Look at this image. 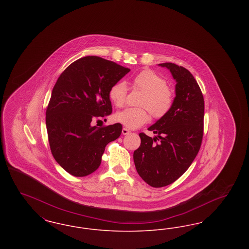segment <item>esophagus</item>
<instances>
[{
  "label": "esophagus",
  "mask_w": 249,
  "mask_h": 249,
  "mask_svg": "<svg viewBox=\"0 0 249 249\" xmlns=\"http://www.w3.org/2000/svg\"><path fill=\"white\" fill-rule=\"evenodd\" d=\"M130 130H128L127 128H123V129H122V134H123V135H127V134H130Z\"/></svg>",
  "instance_id": "34e87169"
}]
</instances>
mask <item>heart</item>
Instances as JSON below:
<instances>
[{
    "label": "heart",
    "mask_w": 249,
    "mask_h": 249,
    "mask_svg": "<svg viewBox=\"0 0 249 249\" xmlns=\"http://www.w3.org/2000/svg\"><path fill=\"white\" fill-rule=\"evenodd\" d=\"M134 89L143 91L138 108H126L115 115V120L128 129H137L145 124L150 113L156 119L164 117L174 103V93L167 86L165 79L152 70L145 69L138 72L132 79ZM127 85L123 81L114 84L109 89V98L117 107L126 103Z\"/></svg>",
    "instance_id": "1"
}]
</instances>
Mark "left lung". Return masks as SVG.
Instances as JSON below:
<instances>
[{"label":"left lung","mask_w":249,"mask_h":249,"mask_svg":"<svg viewBox=\"0 0 249 249\" xmlns=\"http://www.w3.org/2000/svg\"><path fill=\"white\" fill-rule=\"evenodd\" d=\"M160 66L177 81L176 98L165 116L148 128L157 136L139 133L141 144L133 152L137 173L153 188L174 183L189 169L201 147L204 118L203 96L190 71L171 62Z\"/></svg>","instance_id":"left-lung-1"}]
</instances>
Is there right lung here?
I'll return each mask as SVG.
<instances>
[{
	"mask_svg": "<svg viewBox=\"0 0 249 249\" xmlns=\"http://www.w3.org/2000/svg\"><path fill=\"white\" fill-rule=\"evenodd\" d=\"M130 70L111 60L88 56L71 63L55 84L46 112L48 142L56 161L73 177L95 172L108 142L122 125L98 128L91 122L112 113L110 88Z\"/></svg>",
	"mask_w": 249,
	"mask_h": 249,
	"instance_id": "obj_1",
	"label": "right lung"
}]
</instances>
